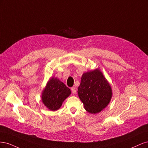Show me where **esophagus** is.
Wrapping results in <instances>:
<instances>
[{
  "label": "esophagus",
  "mask_w": 148,
  "mask_h": 148,
  "mask_svg": "<svg viewBox=\"0 0 148 148\" xmlns=\"http://www.w3.org/2000/svg\"><path fill=\"white\" fill-rule=\"evenodd\" d=\"M71 92H72L73 94H76V92H77V89H76L75 87L71 88Z\"/></svg>",
  "instance_id": "1"
}]
</instances>
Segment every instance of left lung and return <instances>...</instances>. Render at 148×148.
Masks as SVG:
<instances>
[{"mask_svg":"<svg viewBox=\"0 0 148 148\" xmlns=\"http://www.w3.org/2000/svg\"><path fill=\"white\" fill-rule=\"evenodd\" d=\"M78 95L88 112L96 114L108 106L112 96V89L99 69L82 75L78 88Z\"/></svg>","mask_w":148,"mask_h":148,"instance_id":"obj_1","label":"left lung"}]
</instances>
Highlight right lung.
<instances>
[{"instance_id":"obj_1","label":"right lung","mask_w":148,"mask_h":148,"mask_svg":"<svg viewBox=\"0 0 148 148\" xmlns=\"http://www.w3.org/2000/svg\"><path fill=\"white\" fill-rule=\"evenodd\" d=\"M70 95V89L59 78L53 77L49 79L42 91L41 100L49 110L56 111L60 108Z\"/></svg>"}]
</instances>
